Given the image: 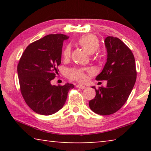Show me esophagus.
Segmentation results:
<instances>
[{
    "label": "esophagus",
    "mask_w": 151,
    "mask_h": 151,
    "mask_svg": "<svg viewBox=\"0 0 151 151\" xmlns=\"http://www.w3.org/2000/svg\"><path fill=\"white\" fill-rule=\"evenodd\" d=\"M76 87L78 88H81V89H84V88H86V86L81 85V84H78V85H76Z\"/></svg>",
    "instance_id": "obj_1"
}]
</instances>
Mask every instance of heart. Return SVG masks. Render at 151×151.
Here are the masks:
<instances>
[{"label":"heart","mask_w":151,"mask_h":151,"mask_svg":"<svg viewBox=\"0 0 151 151\" xmlns=\"http://www.w3.org/2000/svg\"><path fill=\"white\" fill-rule=\"evenodd\" d=\"M78 44L84 49L88 54L92 55L98 50L100 47V41L96 36L92 34L82 36L78 40ZM71 56V47L67 46L63 51V58L68 60ZM86 72H90V69L82 68H73L68 71V76L70 79L79 82H84L86 79Z\"/></svg>","instance_id":"1"}]
</instances>
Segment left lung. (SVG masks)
<instances>
[{"label": "left lung", "mask_w": 151, "mask_h": 151, "mask_svg": "<svg viewBox=\"0 0 151 151\" xmlns=\"http://www.w3.org/2000/svg\"><path fill=\"white\" fill-rule=\"evenodd\" d=\"M104 43L107 61L96 80H107V84L98 89L93 86L96 95L88 104L94 113L108 115L120 109L127 102L135 85L137 71L133 53L120 39L108 36Z\"/></svg>", "instance_id": "1"}]
</instances>
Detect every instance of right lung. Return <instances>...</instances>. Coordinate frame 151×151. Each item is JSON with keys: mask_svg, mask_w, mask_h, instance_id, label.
<instances>
[{"mask_svg": "<svg viewBox=\"0 0 151 151\" xmlns=\"http://www.w3.org/2000/svg\"><path fill=\"white\" fill-rule=\"evenodd\" d=\"M69 36L49 34L29 45L18 63L20 91L27 104L38 114L49 115L63 108L72 84L51 85L61 63L62 48Z\"/></svg>", "mask_w": 151, "mask_h": 151, "instance_id": "add662e5", "label": "right lung"}]
</instances>
